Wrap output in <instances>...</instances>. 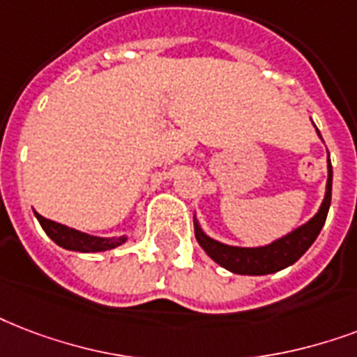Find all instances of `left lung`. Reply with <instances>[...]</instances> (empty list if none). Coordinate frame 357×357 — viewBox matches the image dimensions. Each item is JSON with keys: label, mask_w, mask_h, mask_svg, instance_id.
<instances>
[{"label": "left lung", "mask_w": 357, "mask_h": 357, "mask_svg": "<svg viewBox=\"0 0 357 357\" xmlns=\"http://www.w3.org/2000/svg\"><path fill=\"white\" fill-rule=\"evenodd\" d=\"M317 129V125H314ZM318 136L320 130L317 129ZM322 138V136H320ZM331 179H333V170H331V160L328 155V181H326V195L320 204V208L311 219L298 228H294L292 232L284 234L281 238L273 239L271 243L262 245V247H236V245H227L209 238L204 232L197 215H195V236L200 243L206 255L211 260L222 266L232 273L238 275H269L277 273L281 269L292 266L298 262L299 258L305 255V251L314 243L318 234L322 230L328 211L331 204Z\"/></svg>", "instance_id": "8db88e82"}]
</instances>
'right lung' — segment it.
<instances>
[{
	"instance_id": "right-lung-1",
	"label": "right lung",
	"mask_w": 357,
	"mask_h": 357,
	"mask_svg": "<svg viewBox=\"0 0 357 357\" xmlns=\"http://www.w3.org/2000/svg\"><path fill=\"white\" fill-rule=\"evenodd\" d=\"M37 221L40 222V227L46 232V236L59 247H63L67 251L76 252H102L116 249L119 245H123L127 241V236H114V238H99V236H91V234L80 232L75 228L65 227L56 221H50L43 215L35 213Z\"/></svg>"
}]
</instances>
